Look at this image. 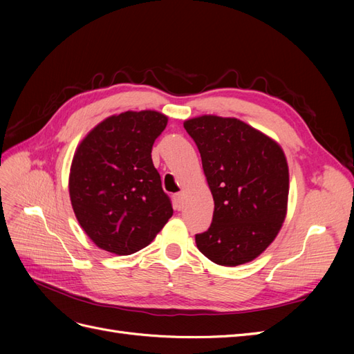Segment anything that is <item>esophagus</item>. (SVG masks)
<instances>
[{"mask_svg": "<svg viewBox=\"0 0 354 354\" xmlns=\"http://www.w3.org/2000/svg\"><path fill=\"white\" fill-rule=\"evenodd\" d=\"M174 205H176V209L183 208V194H176L174 195Z\"/></svg>", "mask_w": 354, "mask_h": 354, "instance_id": "34e87169", "label": "esophagus"}]
</instances>
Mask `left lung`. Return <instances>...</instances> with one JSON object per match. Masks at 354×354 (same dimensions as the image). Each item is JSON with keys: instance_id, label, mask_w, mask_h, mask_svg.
<instances>
[{"instance_id": "1", "label": "left lung", "mask_w": 354, "mask_h": 354, "mask_svg": "<svg viewBox=\"0 0 354 354\" xmlns=\"http://www.w3.org/2000/svg\"><path fill=\"white\" fill-rule=\"evenodd\" d=\"M214 199L212 223L195 236L212 263L234 267L266 251L286 217L289 171L282 147L238 118L185 121Z\"/></svg>"}]
</instances>
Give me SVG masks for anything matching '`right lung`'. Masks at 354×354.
Instances as JSON below:
<instances>
[{
  "label": "right lung",
  "instance_id": "1",
  "mask_svg": "<svg viewBox=\"0 0 354 354\" xmlns=\"http://www.w3.org/2000/svg\"><path fill=\"white\" fill-rule=\"evenodd\" d=\"M168 116L127 111L106 118L82 138L69 173L80 226L100 250L130 255L151 243L173 216L152 162Z\"/></svg>",
  "mask_w": 354,
  "mask_h": 354
}]
</instances>
